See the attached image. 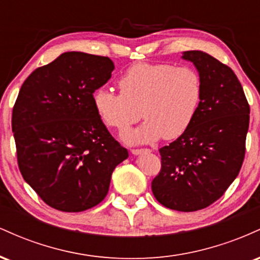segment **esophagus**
<instances>
[{
	"label": "esophagus",
	"instance_id": "esophagus-1",
	"mask_svg": "<svg viewBox=\"0 0 260 260\" xmlns=\"http://www.w3.org/2000/svg\"><path fill=\"white\" fill-rule=\"evenodd\" d=\"M150 150H148V149H132L131 150V153H132L133 155H140L143 153H149Z\"/></svg>",
	"mask_w": 260,
	"mask_h": 260
}]
</instances>
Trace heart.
I'll list each match as a JSON object with an SVG mask.
<instances>
[{
	"instance_id": "obj_1",
	"label": "heart",
	"mask_w": 260,
	"mask_h": 260,
	"mask_svg": "<svg viewBox=\"0 0 260 260\" xmlns=\"http://www.w3.org/2000/svg\"><path fill=\"white\" fill-rule=\"evenodd\" d=\"M121 92L99 86L92 105L106 126L124 131L142 117V126L122 133L128 144L172 140L187 132L203 96V83L192 67L171 63H136L122 74Z\"/></svg>"
}]
</instances>
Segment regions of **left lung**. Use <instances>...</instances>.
Returning a JSON list of instances; mask_svg holds the SVG:
<instances>
[{
	"label": "left lung",
	"mask_w": 260,
	"mask_h": 260,
	"mask_svg": "<svg viewBox=\"0 0 260 260\" xmlns=\"http://www.w3.org/2000/svg\"><path fill=\"white\" fill-rule=\"evenodd\" d=\"M203 83V96L187 132L160 149L161 171L151 190L164 207L201 210L221 197L240 172L249 105L234 71L203 51H184Z\"/></svg>",
	"instance_id": "left-lung-1"
}]
</instances>
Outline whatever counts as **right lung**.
I'll return each mask as SVG.
<instances>
[{"mask_svg": "<svg viewBox=\"0 0 260 260\" xmlns=\"http://www.w3.org/2000/svg\"><path fill=\"white\" fill-rule=\"evenodd\" d=\"M113 70L109 57L64 52L20 88L12 115L18 166L51 208L78 213L98 205L128 157L92 105V92Z\"/></svg>", "mask_w": 260, "mask_h": 260, "instance_id": "1", "label": "right lung"}]
</instances>
